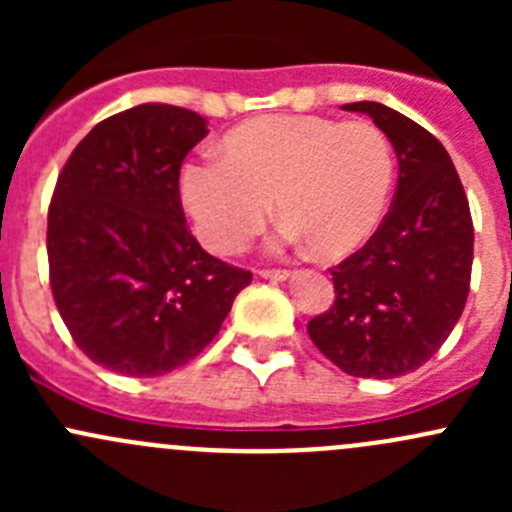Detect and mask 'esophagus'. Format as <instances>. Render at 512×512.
Instances as JSON below:
<instances>
[{"label": "esophagus", "mask_w": 512, "mask_h": 512, "mask_svg": "<svg viewBox=\"0 0 512 512\" xmlns=\"http://www.w3.org/2000/svg\"><path fill=\"white\" fill-rule=\"evenodd\" d=\"M257 275L262 277V280H272V282H285L292 277V272L289 270H260Z\"/></svg>", "instance_id": "obj_1"}]
</instances>
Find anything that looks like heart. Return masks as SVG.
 <instances>
[{
	"instance_id": "heart-1",
	"label": "heart",
	"mask_w": 512,
	"mask_h": 512,
	"mask_svg": "<svg viewBox=\"0 0 512 512\" xmlns=\"http://www.w3.org/2000/svg\"><path fill=\"white\" fill-rule=\"evenodd\" d=\"M394 175V148L376 123L262 116L227 133L223 156L180 168V200L215 252L242 250L275 200L285 218L280 242H307L317 257L337 260L374 235Z\"/></svg>"
}]
</instances>
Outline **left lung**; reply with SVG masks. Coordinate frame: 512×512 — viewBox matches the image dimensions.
Here are the masks:
<instances>
[{
  "label": "left lung",
  "mask_w": 512,
  "mask_h": 512,
  "mask_svg": "<svg viewBox=\"0 0 512 512\" xmlns=\"http://www.w3.org/2000/svg\"><path fill=\"white\" fill-rule=\"evenodd\" d=\"M366 113L399 158L394 203L379 230L332 267L334 304L307 324L317 349L359 379H396L426 364L466 307L473 220L446 148L404 113L376 101Z\"/></svg>",
  "instance_id": "left-lung-1"
}]
</instances>
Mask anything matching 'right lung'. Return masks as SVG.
<instances>
[{
  "label": "right lung",
  "mask_w": 512,
  "mask_h": 512,
  "mask_svg": "<svg viewBox=\"0 0 512 512\" xmlns=\"http://www.w3.org/2000/svg\"><path fill=\"white\" fill-rule=\"evenodd\" d=\"M195 111L141 103L91 128L49 205V282L76 347L123 376H163L223 327L250 272L208 255L180 205Z\"/></svg>",
  "instance_id": "add662e5"
}]
</instances>
